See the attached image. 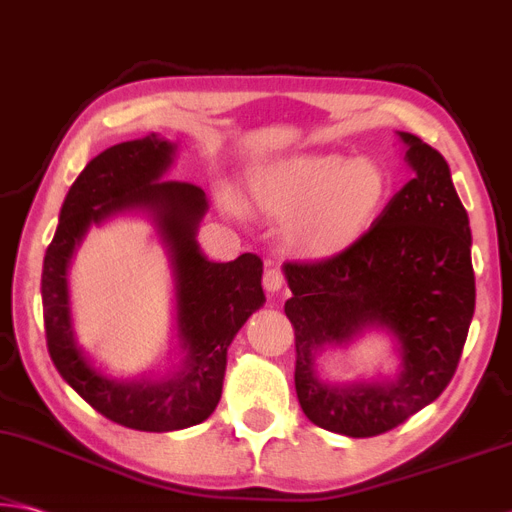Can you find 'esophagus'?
<instances>
[{"mask_svg":"<svg viewBox=\"0 0 512 512\" xmlns=\"http://www.w3.org/2000/svg\"><path fill=\"white\" fill-rule=\"evenodd\" d=\"M262 285L266 291H269V294H278V291L285 287V278H282V273L278 269H269V271H264Z\"/></svg>","mask_w":512,"mask_h":512,"instance_id":"34e87169","label":"esophagus"}]
</instances>
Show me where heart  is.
<instances>
[{"label":"heart","instance_id":"heart-1","mask_svg":"<svg viewBox=\"0 0 512 512\" xmlns=\"http://www.w3.org/2000/svg\"><path fill=\"white\" fill-rule=\"evenodd\" d=\"M392 189L378 159L337 152L296 154L255 168L246 207L282 221V241L300 259L323 262L351 250L378 221Z\"/></svg>","mask_w":512,"mask_h":512}]
</instances>
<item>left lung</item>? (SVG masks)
Segmentation results:
<instances>
[{
	"mask_svg": "<svg viewBox=\"0 0 512 512\" xmlns=\"http://www.w3.org/2000/svg\"><path fill=\"white\" fill-rule=\"evenodd\" d=\"M412 180L346 253L285 264V314L296 335V394L305 417L330 433L373 437L415 415L456 373L476 287L472 230L444 157L415 134L396 132ZM371 329L393 337L392 379L339 384L320 355Z\"/></svg>",
	"mask_w": 512,
	"mask_h": 512,
	"instance_id": "1",
	"label": "left lung"
}]
</instances>
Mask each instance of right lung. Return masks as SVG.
I'll use <instances>...</instances> for the list:
<instances>
[{"label": "right lung", "instance_id": "right-lung-1", "mask_svg": "<svg viewBox=\"0 0 512 512\" xmlns=\"http://www.w3.org/2000/svg\"><path fill=\"white\" fill-rule=\"evenodd\" d=\"M175 157L177 143L150 134L88 161L63 200L40 280L47 348L61 378L100 415L145 433L182 431L212 415L221 401L227 348L266 303L257 255L221 264L202 253L196 237L209 202L200 186L166 180ZM123 213L148 217L169 257L181 362L166 374L111 377L78 344L71 323L67 273L76 250L93 224Z\"/></svg>", "mask_w": 512, "mask_h": 512}]
</instances>
